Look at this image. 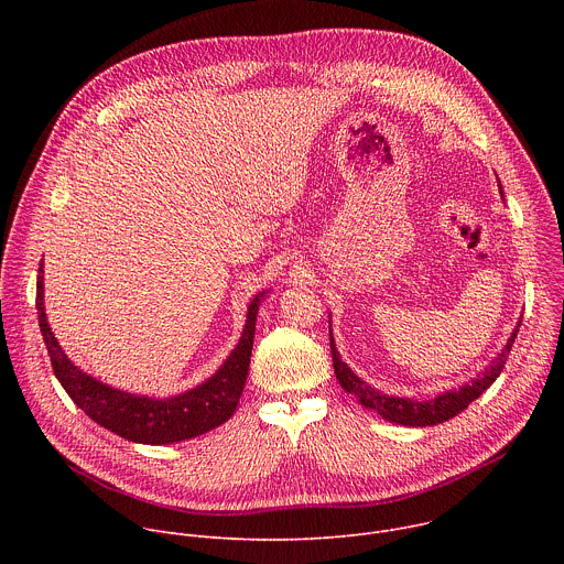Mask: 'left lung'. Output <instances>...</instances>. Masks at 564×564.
<instances>
[{"instance_id": "obj_1", "label": "left lung", "mask_w": 564, "mask_h": 564, "mask_svg": "<svg viewBox=\"0 0 564 564\" xmlns=\"http://www.w3.org/2000/svg\"><path fill=\"white\" fill-rule=\"evenodd\" d=\"M502 192V187H500ZM505 196V194H502ZM522 326V316L516 324L511 337L507 339L505 348L491 359V364L481 370L477 377H473L468 383H462L457 388L444 390L431 399H411V397H394V394H386L377 388H372L368 381H364L339 355L335 337H333V324H330V350H333V366H335V375L341 383V388L350 394L357 397L359 404L368 411H375L377 415H381L386 422L392 424H401V426H437L442 422L453 420L455 415H459L464 409H468L470 401H475L481 392H485L505 370L507 357L513 348V341L518 337V330Z\"/></svg>"}]
</instances>
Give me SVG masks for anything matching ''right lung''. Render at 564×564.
<instances>
[{"label":"right lung","mask_w":564,"mask_h":564,"mask_svg":"<svg viewBox=\"0 0 564 564\" xmlns=\"http://www.w3.org/2000/svg\"><path fill=\"white\" fill-rule=\"evenodd\" d=\"M42 265L37 274L35 305L40 316V330L51 357L53 372L62 383V388L66 390V394L96 424H100L102 429L129 442L160 446V444L185 442L203 433H209L234 415L238 399L243 394L248 370H250L259 305L263 303L270 290L254 294V299L248 305L246 326H243V333H240L236 348L229 352V357L220 364V368L212 377H207L203 383L185 392L158 399V397L133 394V392L113 388L91 377L89 372H85L66 357L46 318Z\"/></svg>","instance_id":"right-lung-1"}]
</instances>
